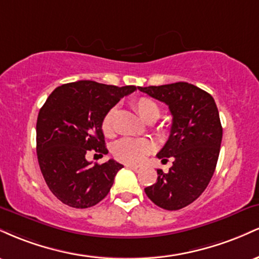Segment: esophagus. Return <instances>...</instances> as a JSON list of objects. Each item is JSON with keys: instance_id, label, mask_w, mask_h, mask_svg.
I'll return each instance as SVG.
<instances>
[{"instance_id": "1", "label": "esophagus", "mask_w": 259, "mask_h": 259, "mask_svg": "<svg viewBox=\"0 0 259 259\" xmlns=\"http://www.w3.org/2000/svg\"><path fill=\"white\" fill-rule=\"evenodd\" d=\"M127 168L129 169H132V170H134V171H136V173H139L140 170H141V167H139V165H133V164H127L126 165Z\"/></svg>"}]
</instances>
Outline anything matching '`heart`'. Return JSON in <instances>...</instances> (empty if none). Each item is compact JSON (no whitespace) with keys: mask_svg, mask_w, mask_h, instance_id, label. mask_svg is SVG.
<instances>
[{"mask_svg":"<svg viewBox=\"0 0 259 259\" xmlns=\"http://www.w3.org/2000/svg\"><path fill=\"white\" fill-rule=\"evenodd\" d=\"M133 107L140 117L146 123H153L159 118L160 108L156 101L150 97H139L133 101ZM115 108L106 112L101 120V129L106 136H112L114 133ZM152 151V144L145 139L123 138L115 141L112 146L113 156L124 163H139Z\"/></svg>","mask_w":259,"mask_h":259,"instance_id":"heart-1","label":"heart"}]
</instances>
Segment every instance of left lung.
Masks as SVG:
<instances>
[{
	"instance_id": "8db88e82",
	"label": "left lung",
	"mask_w": 259,
	"mask_h": 259,
	"mask_svg": "<svg viewBox=\"0 0 259 259\" xmlns=\"http://www.w3.org/2000/svg\"><path fill=\"white\" fill-rule=\"evenodd\" d=\"M139 90L164 102L173 115L170 135L157 157L173 159L168 173L157 169L156 184L145 189L154 204L167 210L189 206L202 195L218 162L223 127L214 99L189 82Z\"/></svg>"
}]
</instances>
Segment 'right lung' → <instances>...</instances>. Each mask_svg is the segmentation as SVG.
Instances as JSON below:
<instances>
[{
    "mask_svg": "<svg viewBox=\"0 0 259 259\" xmlns=\"http://www.w3.org/2000/svg\"><path fill=\"white\" fill-rule=\"evenodd\" d=\"M135 86L100 84L90 80L69 82L52 91L36 121V152L41 173L59 201L89 208L108 195L120 163L109 159L91 165L86 153H108L101 120L108 109Z\"/></svg>",
    "mask_w": 259,
    "mask_h": 259,
    "instance_id": "add662e5",
    "label": "right lung"
}]
</instances>
